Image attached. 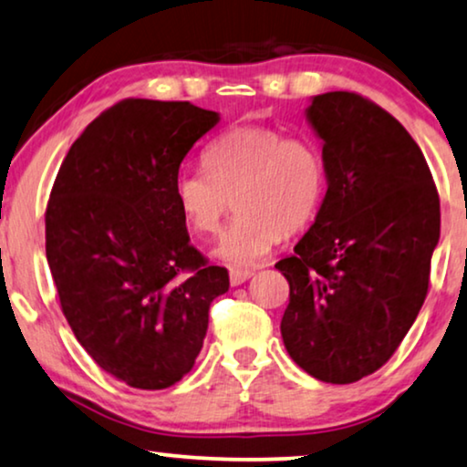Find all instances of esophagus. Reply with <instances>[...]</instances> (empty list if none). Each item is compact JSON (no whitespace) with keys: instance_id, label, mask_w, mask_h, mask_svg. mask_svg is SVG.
<instances>
[{"instance_id":"1","label":"esophagus","mask_w":467,"mask_h":467,"mask_svg":"<svg viewBox=\"0 0 467 467\" xmlns=\"http://www.w3.org/2000/svg\"><path fill=\"white\" fill-rule=\"evenodd\" d=\"M228 275H230V284L241 285V284H245L247 279L254 275V271H250V269H237V266H233Z\"/></svg>"}]
</instances>
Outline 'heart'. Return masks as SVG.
<instances>
[{
    "label": "heart",
    "instance_id": "obj_1",
    "mask_svg": "<svg viewBox=\"0 0 467 467\" xmlns=\"http://www.w3.org/2000/svg\"><path fill=\"white\" fill-rule=\"evenodd\" d=\"M202 164L207 172H179L172 196L198 237L220 233L234 198L239 215L213 250L234 266L269 256L285 233L314 220L325 198L327 169L318 147L273 128L228 130L204 149Z\"/></svg>",
    "mask_w": 467,
    "mask_h": 467
}]
</instances>
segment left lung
Here are the masks:
<instances>
[{
    "instance_id": "left-lung-1",
    "label": "left lung",
    "mask_w": 467,
    "mask_h": 467,
    "mask_svg": "<svg viewBox=\"0 0 467 467\" xmlns=\"http://www.w3.org/2000/svg\"><path fill=\"white\" fill-rule=\"evenodd\" d=\"M327 194L295 254L282 339L309 376L350 384L393 357L419 316L440 241L436 183L408 130L368 98L328 91L306 110Z\"/></svg>"
}]
</instances>
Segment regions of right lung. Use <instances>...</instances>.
<instances>
[{"instance_id":"obj_1","label":"right lung","mask_w":467,"mask_h":467,"mask_svg":"<svg viewBox=\"0 0 467 467\" xmlns=\"http://www.w3.org/2000/svg\"><path fill=\"white\" fill-rule=\"evenodd\" d=\"M220 113L130 98L74 140L47 207V260L87 354L134 389L194 368L228 271L190 244L172 183Z\"/></svg>"}]
</instances>
